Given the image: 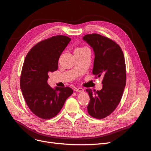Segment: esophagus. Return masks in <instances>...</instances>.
<instances>
[{"instance_id":"esophagus-1","label":"esophagus","mask_w":151,"mask_h":151,"mask_svg":"<svg viewBox=\"0 0 151 151\" xmlns=\"http://www.w3.org/2000/svg\"><path fill=\"white\" fill-rule=\"evenodd\" d=\"M75 91L76 92H79V93H83L84 92V89L83 88H76Z\"/></svg>"}]
</instances>
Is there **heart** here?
I'll use <instances>...</instances> for the list:
<instances>
[{
    "mask_svg": "<svg viewBox=\"0 0 151 151\" xmlns=\"http://www.w3.org/2000/svg\"><path fill=\"white\" fill-rule=\"evenodd\" d=\"M86 49H88V48H85V47H81V48H77L76 50H86Z\"/></svg>",
    "mask_w": 151,
    "mask_h": 151,
    "instance_id": "obj_1",
    "label": "heart"
}]
</instances>
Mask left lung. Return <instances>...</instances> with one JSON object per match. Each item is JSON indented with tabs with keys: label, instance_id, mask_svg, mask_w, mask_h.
Returning a JSON list of instances; mask_svg holds the SVG:
<instances>
[{
	"label": "left lung",
	"instance_id": "left-lung-1",
	"mask_svg": "<svg viewBox=\"0 0 151 151\" xmlns=\"http://www.w3.org/2000/svg\"><path fill=\"white\" fill-rule=\"evenodd\" d=\"M83 39L94 53L93 74L103 78L101 90L86 89L90 98L88 111L93 118L102 119L115 110L122 99L126 84L124 55L119 45L99 34L86 35Z\"/></svg>",
	"mask_w": 151,
	"mask_h": 151
}]
</instances>
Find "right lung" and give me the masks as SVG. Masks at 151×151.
I'll return each instance as SVG.
<instances>
[{
  "label": "right lung",
  "mask_w": 151,
  "mask_h": 151,
  "mask_svg": "<svg viewBox=\"0 0 151 151\" xmlns=\"http://www.w3.org/2000/svg\"><path fill=\"white\" fill-rule=\"evenodd\" d=\"M70 40L63 35L53 36L36 44L25 58L20 79L22 93L30 110L43 119L55 116L74 92L68 87L53 88L47 83L48 73L57 70L58 59Z\"/></svg>",
  "instance_id": "right-lung-1"
}]
</instances>
